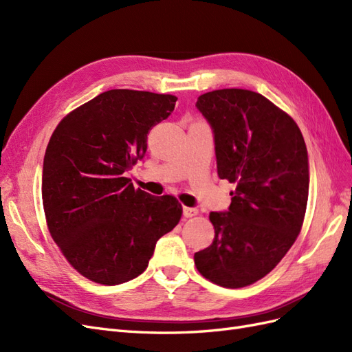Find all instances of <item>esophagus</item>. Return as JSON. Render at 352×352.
<instances>
[{
  "label": "esophagus",
  "mask_w": 352,
  "mask_h": 352,
  "mask_svg": "<svg viewBox=\"0 0 352 352\" xmlns=\"http://www.w3.org/2000/svg\"><path fill=\"white\" fill-rule=\"evenodd\" d=\"M198 214V208L194 207H184V216L185 217H194Z\"/></svg>",
  "instance_id": "34e87169"
}]
</instances>
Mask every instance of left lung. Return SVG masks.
<instances>
[{
    "instance_id": "obj_1",
    "label": "left lung",
    "mask_w": 352,
    "mask_h": 352,
    "mask_svg": "<svg viewBox=\"0 0 352 352\" xmlns=\"http://www.w3.org/2000/svg\"><path fill=\"white\" fill-rule=\"evenodd\" d=\"M197 107L214 132L217 175L236 188L229 211L210 212L214 239L194 261L210 282L236 289L269 274L300 235L307 146L292 117L258 92L211 91Z\"/></svg>"
}]
</instances>
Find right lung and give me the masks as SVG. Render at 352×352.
<instances>
[{"mask_svg": "<svg viewBox=\"0 0 352 352\" xmlns=\"http://www.w3.org/2000/svg\"><path fill=\"white\" fill-rule=\"evenodd\" d=\"M175 95L111 89L63 117L42 168L47 226L72 267L95 283L138 278L157 241L182 217L172 197L135 189L124 173L145 157L148 133Z\"/></svg>", "mask_w": 352, "mask_h": 352, "instance_id": "add662e5", "label": "right lung"}]
</instances>
